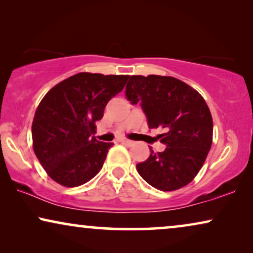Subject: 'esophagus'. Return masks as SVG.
<instances>
[{"mask_svg":"<svg viewBox=\"0 0 253 253\" xmlns=\"http://www.w3.org/2000/svg\"><path fill=\"white\" fill-rule=\"evenodd\" d=\"M120 141H121V143L126 144V145H132V144H133V141H132V140L126 139V138H122V139H120Z\"/></svg>","mask_w":253,"mask_h":253,"instance_id":"obj_1","label":"esophagus"}]
</instances>
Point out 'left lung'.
<instances>
[{
	"mask_svg": "<svg viewBox=\"0 0 253 253\" xmlns=\"http://www.w3.org/2000/svg\"><path fill=\"white\" fill-rule=\"evenodd\" d=\"M126 96L140 103L150 129H162L157 139L165 151L137 165L139 175L153 188L174 191L189 184L202 169L211 150L213 120L205 100L195 88L174 77L131 76Z\"/></svg>",
	"mask_w": 253,
	"mask_h": 253,
	"instance_id": "obj_1",
	"label": "left lung"
}]
</instances>
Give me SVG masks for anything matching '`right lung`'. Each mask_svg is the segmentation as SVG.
Segmentation results:
<instances>
[{"label": "right lung", "mask_w": 253, "mask_h": 253, "mask_svg": "<svg viewBox=\"0 0 253 253\" xmlns=\"http://www.w3.org/2000/svg\"><path fill=\"white\" fill-rule=\"evenodd\" d=\"M129 76L81 72L55 85L38 106L33 150L50 178L75 188L101 170L113 143L95 139V122Z\"/></svg>", "instance_id": "add662e5"}]
</instances>
